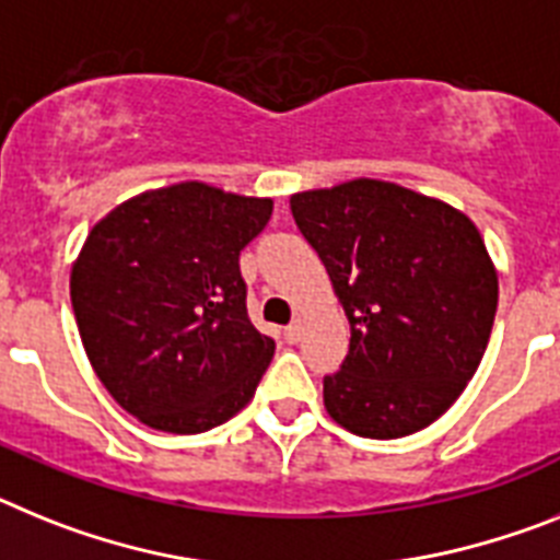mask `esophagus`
I'll return each mask as SVG.
<instances>
[{
	"label": "esophagus",
	"mask_w": 560,
	"mask_h": 560,
	"mask_svg": "<svg viewBox=\"0 0 560 560\" xmlns=\"http://www.w3.org/2000/svg\"><path fill=\"white\" fill-rule=\"evenodd\" d=\"M301 335H304V324H301V320H293L290 327H284V340H287V343H299Z\"/></svg>",
	"instance_id": "1"
}]
</instances>
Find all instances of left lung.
Returning a JSON list of instances; mask_svg holds the SVG:
<instances>
[{
    "label": "left lung",
    "mask_w": 560,
    "mask_h": 560,
    "mask_svg": "<svg viewBox=\"0 0 560 560\" xmlns=\"http://www.w3.org/2000/svg\"><path fill=\"white\" fill-rule=\"evenodd\" d=\"M349 318L324 406L369 440H397L454 406L493 329L499 279L474 222L440 199L349 179L290 197Z\"/></svg>",
    "instance_id": "obj_1"
}]
</instances>
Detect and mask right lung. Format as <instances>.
Wrapping results in <instances>:
<instances>
[{"label": "right lung", "mask_w": 560, "mask_h": 560, "mask_svg": "<svg viewBox=\"0 0 560 560\" xmlns=\"http://www.w3.org/2000/svg\"><path fill=\"white\" fill-rule=\"evenodd\" d=\"M273 199L206 183L145 191L92 228L70 276L92 369L120 408L202 434L250 402L276 352L247 318L240 253Z\"/></svg>", "instance_id": "right-lung-1"}]
</instances>
